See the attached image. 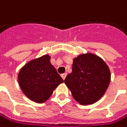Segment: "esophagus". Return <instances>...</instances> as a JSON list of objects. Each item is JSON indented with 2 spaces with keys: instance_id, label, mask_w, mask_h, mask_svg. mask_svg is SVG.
I'll return each mask as SVG.
<instances>
[{
  "instance_id": "1",
  "label": "esophagus",
  "mask_w": 127,
  "mask_h": 127,
  "mask_svg": "<svg viewBox=\"0 0 127 127\" xmlns=\"http://www.w3.org/2000/svg\"><path fill=\"white\" fill-rule=\"evenodd\" d=\"M66 75H67L66 73H64V74H62V75H61V76H62V79H63V80H65V78Z\"/></svg>"
}]
</instances>
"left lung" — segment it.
Wrapping results in <instances>:
<instances>
[{
    "label": "left lung",
    "mask_w": 127,
    "mask_h": 127,
    "mask_svg": "<svg viewBox=\"0 0 127 127\" xmlns=\"http://www.w3.org/2000/svg\"><path fill=\"white\" fill-rule=\"evenodd\" d=\"M110 81V71L104 61L99 56L86 53L73 59L72 71L65 84L73 97L80 104H92L106 92Z\"/></svg>",
    "instance_id": "left-lung-1"
}]
</instances>
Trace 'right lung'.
<instances>
[{"label": "right lung", "instance_id": "right-lung-1", "mask_svg": "<svg viewBox=\"0 0 127 127\" xmlns=\"http://www.w3.org/2000/svg\"><path fill=\"white\" fill-rule=\"evenodd\" d=\"M50 59L49 55H44L32 59L21 68L18 74V82L23 94L36 103L46 102L63 82Z\"/></svg>", "mask_w": 127, "mask_h": 127}]
</instances>
